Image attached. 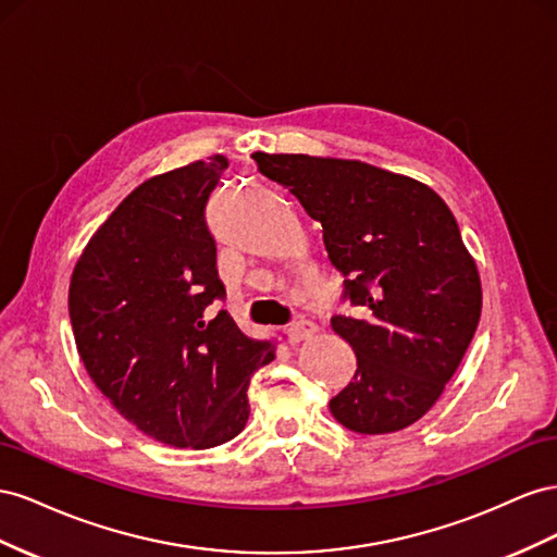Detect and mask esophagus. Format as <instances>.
<instances>
[{"label": "esophagus", "instance_id": "obj_1", "mask_svg": "<svg viewBox=\"0 0 557 557\" xmlns=\"http://www.w3.org/2000/svg\"><path fill=\"white\" fill-rule=\"evenodd\" d=\"M314 333H317V324H312V322H308V320H298V322H294V324L287 329V336H289L292 343L308 341V338L314 336Z\"/></svg>", "mask_w": 557, "mask_h": 557}]
</instances>
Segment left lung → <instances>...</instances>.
<instances>
[{"label": "left lung", "instance_id": "left-lung-1", "mask_svg": "<svg viewBox=\"0 0 557 557\" xmlns=\"http://www.w3.org/2000/svg\"><path fill=\"white\" fill-rule=\"evenodd\" d=\"M322 224L324 247L357 314L333 331L357 355L331 416L357 434L418 422L455 375L481 320V280L448 205L432 188L359 161L253 153Z\"/></svg>", "mask_w": 557, "mask_h": 557}]
</instances>
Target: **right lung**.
Masks as SVG:
<instances>
[{
  "mask_svg": "<svg viewBox=\"0 0 557 557\" xmlns=\"http://www.w3.org/2000/svg\"><path fill=\"white\" fill-rule=\"evenodd\" d=\"M228 161L216 153L137 186L92 235L70 284L88 375L139 432L214 448L249 420V377L275 359L226 310L208 205Z\"/></svg>",
  "mask_w": 557,
  "mask_h": 557,
  "instance_id": "right-lung-1",
  "label": "right lung"
}]
</instances>
